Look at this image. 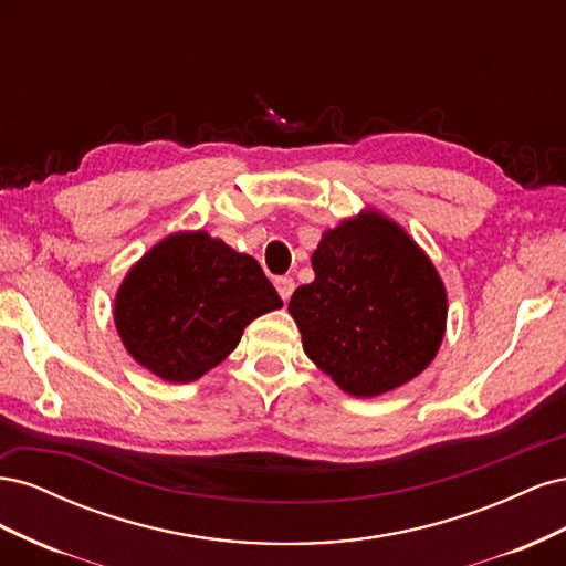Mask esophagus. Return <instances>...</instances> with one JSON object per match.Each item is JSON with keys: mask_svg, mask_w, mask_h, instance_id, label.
<instances>
[{"mask_svg": "<svg viewBox=\"0 0 566 566\" xmlns=\"http://www.w3.org/2000/svg\"><path fill=\"white\" fill-rule=\"evenodd\" d=\"M276 290H279L281 300H283V302H287V300H290V295L295 293V281L290 279V276H281V279H276Z\"/></svg>", "mask_w": 566, "mask_h": 566, "instance_id": "1", "label": "esophagus"}]
</instances>
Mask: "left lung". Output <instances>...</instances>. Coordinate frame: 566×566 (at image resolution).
Masks as SVG:
<instances>
[{"instance_id": "obj_1", "label": "left lung", "mask_w": 566, "mask_h": 566, "mask_svg": "<svg viewBox=\"0 0 566 566\" xmlns=\"http://www.w3.org/2000/svg\"><path fill=\"white\" fill-rule=\"evenodd\" d=\"M316 279L287 312L306 356L352 397H378L420 375L447 333V287L397 221L368 210L325 231Z\"/></svg>"}]
</instances>
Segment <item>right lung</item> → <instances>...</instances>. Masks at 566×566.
Here are the masks:
<instances>
[{
  "mask_svg": "<svg viewBox=\"0 0 566 566\" xmlns=\"http://www.w3.org/2000/svg\"><path fill=\"white\" fill-rule=\"evenodd\" d=\"M281 306L254 256L205 231H179L129 269L113 314L134 361L184 385L224 361L245 325Z\"/></svg>",
  "mask_w": 566,
  "mask_h": 566,
  "instance_id": "obj_1",
  "label": "right lung"
}]
</instances>
